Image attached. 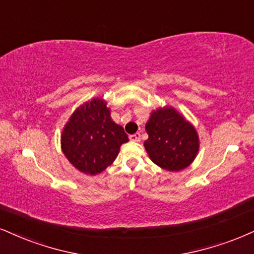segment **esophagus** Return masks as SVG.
Segmentation results:
<instances>
[{
  "mask_svg": "<svg viewBox=\"0 0 254 254\" xmlns=\"http://www.w3.org/2000/svg\"><path fill=\"white\" fill-rule=\"evenodd\" d=\"M129 140H130V141H134V142H139L140 140H141V134H140V133L132 134V135H129Z\"/></svg>",
  "mask_w": 254,
  "mask_h": 254,
  "instance_id": "obj_1",
  "label": "esophagus"
}]
</instances>
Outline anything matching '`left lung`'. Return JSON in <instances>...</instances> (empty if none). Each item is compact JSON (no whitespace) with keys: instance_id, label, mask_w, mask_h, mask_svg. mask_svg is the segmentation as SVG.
<instances>
[{"instance_id":"left-lung-1","label":"left lung","mask_w":254,"mask_h":254,"mask_svg":"<svg viewBox=\"0 0 254 254\" xmlns=\"http://www.w3.org/2000/svg\"><path fill=\"white\" fill-rule=\"evenodd\" d=\"M146 151L151 160L164 170H184L198 154L199 137L195 128L174 108L153 111L146 124Z\"/></svg>"}]
</instances>
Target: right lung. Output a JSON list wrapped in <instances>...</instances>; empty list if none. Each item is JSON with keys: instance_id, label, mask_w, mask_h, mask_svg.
I'll use <instances>...</instances> for the list:
<instances>
[{"instance_id": "right-lung-1", "label": "right lung", "mask_w": 254, "mask_h": 254, "mask_svg": "<svg viewBox=\"0 0 254 254\" xmlns=\"http://www.w3.org/2000/svg\"><path fill=\"white\" fill-rule=\"evenodd\" d=\"M102 99H93L75 111L61 135V148L68 161L84 174L95 175L113 164L122 143L124 128L111 118Z\"/></svg>"}]
</instances>
